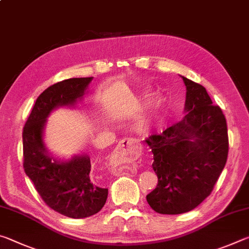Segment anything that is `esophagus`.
<instances>
[{
    "mask_svg": "<svg viewBox=\"0 0 249 249\" xmlns=\"http://www.w3.org/2000/svg\"><path fill=\"white\" fill-rule=\"evenodd\" d=\"M142 153L141 144H138L133 138H125L121 141L120 144L116 146V148L109 156L108 159V168L113 174H116L117 168L122 163L128 160L136 159Z\"/></svg>",
    "mask_w": 249,
    "mask_h": 249,
    "instance_id": "1",
    "label": "esophagus"
}]
</instances>
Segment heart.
<instances>
[{
  "mask_svg": "<svg viewBox=\"0 0 249 249\" xmlns=\"http://www.w3.org/2000/svg\"><path fill=\"white\" fill-rule=\"evenodd\" d=\"M146 125H147V121H146V120H142V121L140 122V126H141L142 128H144Z\"/></svg>",
  "mask_w": 249,
  "mask_h": 249,
  "instance_id": "b5f03b06",
  "label": "heart"
}]
</instances>
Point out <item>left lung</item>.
Segmentation results:
<instances>
[{"label":"left lung","mask_w":249,"mask_h":249,"mask_svg":"<svg viewBox=\"0 0 249 249\" xmlns=\"http://www.w3.org/2000/svg\"><path fill=\"white\" fill-rule=\"evenodd\" d=\"M185 84L183 119L145 141L154 154L158 177L147 195L160 214H181L196 209L211 192L226 163L229 137L225 116L201 84L182 77Z\"/></svg>","instance_id":"obj_1"}]
</instances>
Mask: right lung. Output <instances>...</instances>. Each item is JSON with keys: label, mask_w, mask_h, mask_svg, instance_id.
I'll list each match as a JSON object with an SVG mask.
<instances>
[{"label": "right lung", "mask_w": 249, "mask_h": 249, "mask_svg": "<svg viewBox=\"0 0 249 249\" xmlns=\"http://www.w3.org/2000/svg\"><path fill=\"white\" fill-rule=\"evenodd\" d=\"M93 77L71 78L47 88L38 98L23 129L24 170L41 199L50 209L72 218L100 212L108 190L90 178L91 161L87 154L68 160L54 158L46 148L44 130L49 115L59 107H74Z\"/></svg>", "instance_id": "add662e5"}]
</instances>
